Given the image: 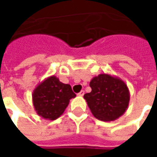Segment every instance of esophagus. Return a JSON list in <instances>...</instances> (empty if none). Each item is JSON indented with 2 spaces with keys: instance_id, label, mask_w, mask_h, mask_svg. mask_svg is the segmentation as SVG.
<instances>
[{
  "instance_id": "1",
  "label": "esophagus",
  "mask_w": 157,
  "mask_h": 157,
  "mask_svg": "<svg viewBox=\"0 0 157 157\" xmlns=\"http://www.w3.org/2000/svg\"><path fill=\"white\" fill-rule=\"evenodd\" d=\"M84 94H85V92H84V91L82 90V91H81V92H79V93H78V94H77V95L80 96V97H82V96L84 95Z\"/></svg>"
}]
</instances>
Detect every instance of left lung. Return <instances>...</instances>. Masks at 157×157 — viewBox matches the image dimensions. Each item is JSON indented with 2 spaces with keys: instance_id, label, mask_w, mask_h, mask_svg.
Listing matches in <instances>:
<instances>
[{
  "instance_id": "1",
  "label": "left lung",
  "mask_w": 157,
  "mask_h": 157,
  "mask_svg": "<svg viewBox=\"0 0 157 157\" xmlns=\"http://www.w3.org/2000/svg\"><path fill=\"white\" fill-rule=\"evenodd\" d=\"M92 92L84 98L93 116L102 121H114L128 109L129 91L126 83L118 76L100 74L90 82Z\"/></svg>"
}]
</instances>
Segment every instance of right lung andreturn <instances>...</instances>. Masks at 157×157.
<instances>
[{"label": "right lung", "mask_w": 157, "mask_h": 157, "mask_svg": "<svg viewBox=\"0 0 157 157\" xmlns=\"http://www.w3.org/2000/svg\"><path fill=\"white\" fill-rule=\"evenodd\" d=\"M32 97L37 114L48 120H55L63 114L75 94L69 84H64L55 75H51L37 85Z\"/></svg>", "instance_id": "obj_1"}]
</instances>
